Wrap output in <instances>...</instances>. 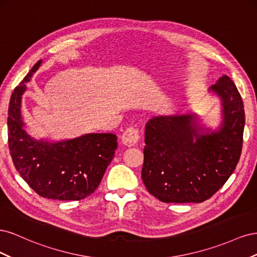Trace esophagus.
Listing matches in <instances>:
<instances>
[{"label": "esophagus", "instance_id": "esophagus-1", "mask_svg": "<svg viewBox=\"0 0 257 257\" xmlns=\"http://www.w3.org/2000/svg\"><path fill=\"white\" fill-rule=\"evenodd\" d=\"M139 133H141V131H139L138 127L130 126L128 128H126L122 135L123 145H125L127 147L135 146L138 143L139 138H141V134Z\"/></svg>", "mask_w": 257, "mask_h": 257}]
</instances>
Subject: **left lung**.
<instances>
[{"label": "left lung", "instance_id": "1", "mask_svg": "<svg viewBox=\"0 0 257 257\" xmlns=\"http://www.w3.org/2000/svg\"><path fill=\"white\" fill-rule=\"evenodd\" d=\"M210 90L222 98L219 132L198 134L191 114L155 116L147 123L142 178L148 192L163 203H203L238 164L245 123L242 98L226 75Z\"/></svg>", "mask_w": 257, "mask_h": 257}]
</instances>
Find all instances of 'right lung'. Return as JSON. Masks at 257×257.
I'll use <instances>...</instances> for the list:
<instances>
[{
  "instance_id": "obj_1",
  "label": "right lung",
  "mask_w": 257,
  "mask_h": 257,
  "mask_svg": "<svg viewBox=\"0 0 257 257\" xmlns=\"http://www.w3.org/2000/svg\"><path fill=\"white\" fill-rule=\"evenodd\" d=\"M38 61L16 88L9 107L7 132L14 165L38 195L57 200H80L94 192L114 157L116 136L87 134L57 144L33 141L23 130L20 103L26 83Z\"/></svg>"
}]
</instances>
